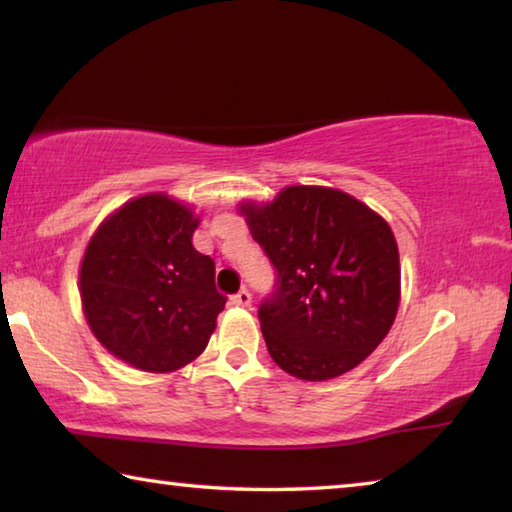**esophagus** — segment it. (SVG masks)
I'll return each instance as SVG.
<instances>
[{
  "label": "esophagus",
  "mask_w": 512,
  "mask_h": 512,
  "mask_svg": "<svg viewBox=\"0 0 512 512\" xmlns=\"http://www.w3.org/2000/svg\"><path fill=\"white\" fill-rule=\"evenodd\" d=\"M232 305L235 307H250V302H253V298H250V293L246 289H241L239 293H235V296L230 298Z\"/></svg>",
  "instance_id": "obj_1"
}]
</instances>
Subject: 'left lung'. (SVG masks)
I'll use <instances>...</instances> for the list:
<instances>
[{"instance_id": "left-lung-1", "label": "left lung", "mask_w": 512, "mask_h": 512, "mask_svg": "<svg viewBox=\"0 0 512 512\" xmlns=\"http://www.w3.org/2000/svg\"><path fill=\"white\" fill-rule=\"evenodd\" d=\"M277 268L259 307L268 354L284 372L327 381L386 339L402 298L400 250L384 216L323 185H289L273 201L237 203Z\"/></svg>"}]
</instances>
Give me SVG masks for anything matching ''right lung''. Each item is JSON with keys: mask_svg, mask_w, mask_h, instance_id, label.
I'll use <instances>...</instances> for the list:
<instances>
[{"mask_svg": "<svg viewBox=\"0 0 512 512\" xmlns=\"http://www.w3.org/2000/svg\"><path fill=\"white\" fill-rule=\"evenodd\" d=\"M201 214L167 192L110 212L79 266L83 316L112 357L144 372H173L203 354L225 298L214 262L192 237Z\"/></svg>", "mask_w": 512, "mask_h": 512, "instance_id": "1", "label": "right lung"}]
</instances>
